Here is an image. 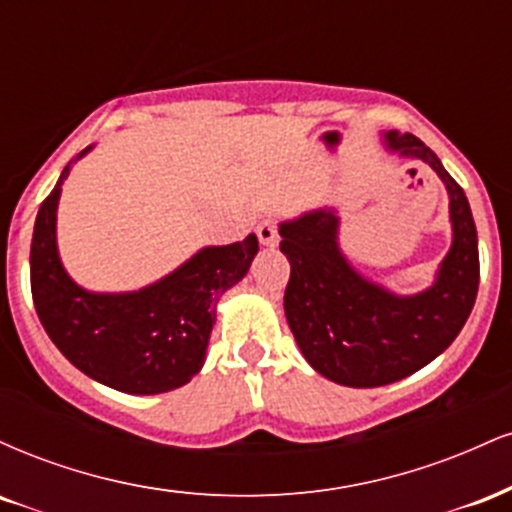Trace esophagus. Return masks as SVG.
Returning a JSON list of instances; mask_svg holds the SVG:
<instances>
[{"instance_id": "1", "label": "esophagus", "mask_w": 512, "mask_h": 512, "mask_svg": "<svg viewBox=\"0 0 512 512\" xmlns=\"http://www.w3.org/2000/svg\"><path fill=\"white\" fill-rule=\"evenodd\" d=\"M257 238L267 248H274L279 243V223H276V219H262L257 223Z\"/></svg>"}]
</instances>
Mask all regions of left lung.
Listing matches in <instances>:
<instances>
[{
	"label": "left lung",
	"instance_id": "obj_1",
	"mask_svg": "<svg viewBox=\"0 0 512 512\" xmlns=\"http://www.w3.org/2000/svg\"><path fill=\"white\" fill-rule=\"evenodd\" d=\"M402 156L424 161L450 192L452 248L436 284L399 298L358 276L337 248V216L320 209L281 226L291 262L284 310L303 356L317 373L349 387L407 378L443 354L472 313L479 291L477 226L464 190L414 134H387Z\"/></svg>",
	"mask_w": 512,
	"mask_h": 512
}]
</instances>
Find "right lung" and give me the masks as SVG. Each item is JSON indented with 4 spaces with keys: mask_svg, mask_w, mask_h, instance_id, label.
Listing matches in <instances>:
<instances>
[{
    "mask_svg": "<svg viewBox=\"0 0 512 512\" xmlns=\"http://www.w3.org/2000/svg\"><path fill=\"white\" fill-rule=\"evenodd\" d=\"M69 166L33 228L31 293L45 332L69 363L113 390L158 395L190 383L207 354L216 303L248 274L260 243L250 233L243 243L204 248L149 289L88 293L57 257L55 211Z\"/></svg>",
    "mask_w": 512,
    "mask_h": 512,
    "instance_id": "right-lung-1",
    "label": "right lung"
}]
</instances>
